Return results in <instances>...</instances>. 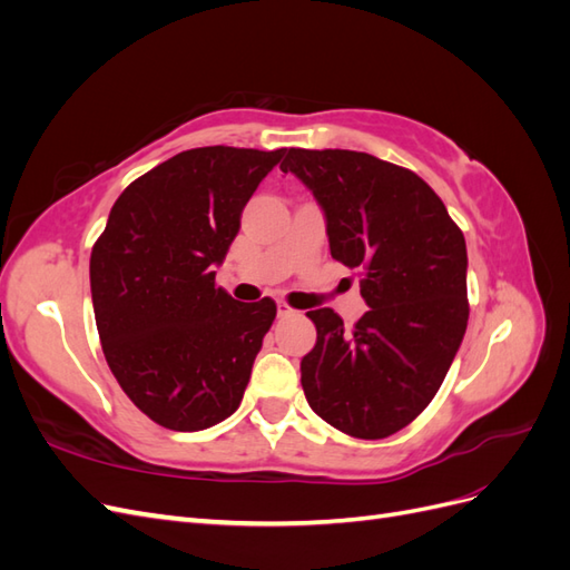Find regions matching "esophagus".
Wrapping results in <instances>:
<instances>
[{"label":"esophagus","mask_w":570,"mask_h":570,"mask_svg":"<svg viewBox=\"0 0 570 570\" xmlns=\"http://www.w3.org/2000/svg\"><path fill=\"white\" fill-rule=\"evenodd\" d=\"M299 312L297 308H292L287 302H278V316L281 318H289V316H297Z\"/></svg>","instance_id":"obj_1"}]
</instances>
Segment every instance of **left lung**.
<instances>
[{
	"label": "left lung",
	"instance_id": "1",
	"mask_svg": "<svg viewBox=\"0 0 570 570\" xmlns=\"http://www.w3.org/2000/svg\"><path fill=\"white\" fill-rule=\"evenodd\" d=\"M312 189L331 254L364 271L371 306L352 331L333 308L306 316L314 350L302 387L318 416L352 438L381 440L433 402L469 323L465 239L413 170L350 149H287L281 164Z\"/></svg>",
	"mask_w": 570,
	"mask_h": 570
}]
</instances>
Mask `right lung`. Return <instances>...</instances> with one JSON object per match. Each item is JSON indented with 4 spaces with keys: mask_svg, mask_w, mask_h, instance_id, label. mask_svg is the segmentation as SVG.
<instances>
[{
    "mask_svg": "<svg viewBox=\"0 0 570 570\" xmlns=\"http://www.w3.org/2000/svg\"><path fill=\"white\" fill-rule=\"evenodd\" d=\"M285 149H187L130 183L92 247L90 287L107 364L142 413L195 433L243 402L275 302L216 287L239 216Z\"/></svg>",
    "mask_w": 570,
    "mask_h": 570,
    "instance_id": "obj_1",
    "label": "right lung"
}]
</instances>
